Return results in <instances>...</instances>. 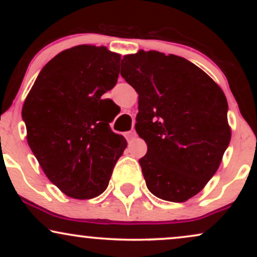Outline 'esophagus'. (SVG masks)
I'll return each mask as SVG.
<instances>
[{"label":"esophagus","mask_w":257,"mask_h":257,"mask_svg":"<svg viewBox=\"0 0 257 257\" xmlns=\"http://www.w3.org/2000/svg\"><path fill=\"white\" fill-rule=\"evenodd\" d=\"M127 137H128L130 139L136 138V137H137V132H136V130H135V128H132L131 131H128V132H127Z\"/></svg>","instance_id":"obj_1"}]
</instances>
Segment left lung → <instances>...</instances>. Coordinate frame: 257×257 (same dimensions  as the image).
<instances>
[{
	"instance_id": "left-lung-1",
	"label": "left lung",
	"mask_w": 257,
	"mask_h": 257,
	"mask_svg": "<svg viewBox=\"0 0 257 257\" xmlns=\"http://www.w3.org/2000/svg\"><path fill=\"white\" fill-rule=\"evenodd\" d=\"M120 75L138 92L136 131L149 191L185 202L205 187L229 145L228 103L221 87L187 59L139 50L121 59Z\"/></svg>"
}]
</instances>
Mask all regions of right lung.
<instances>
[{
    "label": "right lung",
    "instance_id": "right-lung-1",
    "mask_svg": "<svg viewBox=\"0 0 257 257\" xmlns=\"http://www.w3.org/2000/svg\"><path fill=\"white\" fill-rule=\"evenodd\" d=\"M120 55L77 45L48 62L24 100L27 140L42 170L65 195L85 200L106 189L127 146L101 96L117 84Z\"/></svg>",
    "mask_w": 257,
    "mask_h": 257
}]
</instances>
